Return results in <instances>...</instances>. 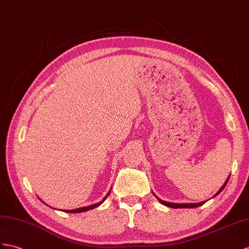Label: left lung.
<instances>
[{"instance_id": "obj_1", "label": "left lung", "mask_w": 249, "mask_h": 249, "mask_svg": "<svg viewBox=\"0 0 249 249\" xmlns=\"http://www.w3.org/2000/svg\"><path fill=\"white\" fill-rule=\"evenodd\" d=\"M228 179H229V178H227V180H226V183L223 185V187L221 188V189L216 192V195L215 196H217L219 195V193L224 189V187L226 186V184L228 183ZM159 198V197H157ZM159 201L162 204V205H165V206H168V207H171V208H196V207H198V206H202L203 204H205V202H201V203H196V204H177V203H169V202H165V201H161V199H160L159 198Z\"/></svg>"}]
</instances>
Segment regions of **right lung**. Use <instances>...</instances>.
I'll return each mask as SVG.
<instances>
[{
  "label": "right lung",
  "mask_w": 249,
  "mask_h": 249,
  "mask_svg": "<svg viewBox=\"0 0 249 249\" xmlns=\"http://www.w3.org/2000/svg\"><path fill=\"white\" fill-rule=\"evenodd\" d=\"M110 195V192L107 193V196L102 199L101 202H99V203H97V204H94V205H90V206H88V207H82V208H78V209H75V210H65L64 212H71V213H77V212H84V211H88V210H89V209H94V208H96L97 206H99V205H101L102 203H104V201L105 199L107 197V196Z\"/></svg>",
  "instance_id": "add662e5"
}]
</instances>
